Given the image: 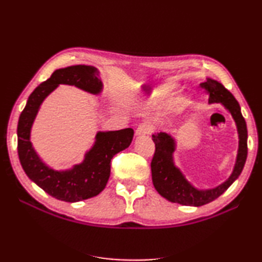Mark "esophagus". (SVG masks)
Masks as SVG:
<instances>
[{
    "instance_id": "obj_1",
    "label": "esophagus",
    "mask_w": 262,
    "mask_h": 262,
    "mask_svg": "<svg viewBox=\"0 0 262 262\" xmlns=\"http://www.w3.org/2000/svg\"><path fill=\"white\" fill-rule=\"evenodd\" d=\"M152 130V127L148 125V123H141V125L136 128L135 130V135L136 136H144V135H149Z\"/></svg>"
}]
</instances>
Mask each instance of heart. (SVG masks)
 <instances>
[{"label": "heart", "mask_w": 262, "mask_h": 262, "mask_svg": "<svg viewBox=\"0 0 262 262\" xmlns=\"http://www.w3.org/2000/svg\"><path fill=\"white\" fill-rule=\"evenodd\" d=\"M176 84L173 83H167V84H164L161 88H158L155 90L154 92V96H152V99L154 100H161L164 98H167V97H170L172 94H173V91L176 90ZM186 104V100L185 99H179L177 101V108H180L183 107V106Z\"/></svg>", "instance_id": "1"}]
</instances>
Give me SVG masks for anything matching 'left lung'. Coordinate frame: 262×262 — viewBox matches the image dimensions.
<instances>
[{
    "label": "left lung",
    "instance_id": "left-lung-1",
    "mask_svg": "<svg viewBox=\"0 0 262 262\" xmlns=\"http://www.w3.org/2000/svg\"><path fill=\"white\" fill-rule=\"evenodd\" d=\"M200 85L206 89L209 95V104H222L233 118L239 137L238 154L232 173L224 183L214 188L199 189L194 187L185 178L180 168L174 165L176 140L173 137L162 132L154 134L152 141L155 142L156 150L151 161V174L155 188L166 200L183 206L200 207L221 196L242 173L247 157V128L238 101L231 92L223 86V84L215 79L207 78V81Z\"/></svg>",
    "mask_w": 262,
    "mask_h": 262
}]
</instances>
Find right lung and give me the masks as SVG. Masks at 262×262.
<instances>
[{"mask_svg": "<svg viewBox=\"0 0 262 262\" xmlns=\"http://www.w3.org/2000/svg\"><path fill=\"white\" fill-rule=\"evenodd\" d=\"M60 84L75 85L92 95L103 91V83L96 67L85 64L56 69L47 81L34 89L23 112L19 115L18 157L26 176L51 196L66 202H78L98 195L105 188L111 173V159L128 148L134 130L98 132L92 148L86 151L82 163L68 170L56 171L43 163L31 143V128L42 101Z\"/></svg>", "mask_w": 262, "mask_h": 262, "instance_id": "obj_1", "label": "right lung"}]
</instances>
